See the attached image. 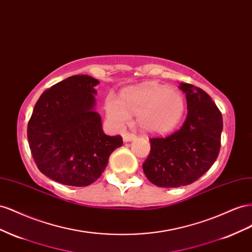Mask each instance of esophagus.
I'll use <instances>...</instances> for the list:
<instances>
[{"label":"esophagus","instance_id":"esophagus-1","mask_svg":"<svg viewBox=\"0 0 252 252\" xmlns=\"http://www.w3.org/2000/svg\"><path fill=\"white\" fill-rule=\"evenodd\" d=\"M122 138H124L125 142H130L136 138V135L132 133H124L122 134Z\"/></svg>","mask_w":252,"mask_h":252}]
</instances>
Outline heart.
I'll return each mask as SVG.
<instances>
[{
  "mask_svg": "<svg viewBox=\"0 0 252 252\" xmlns=\"http://www.w3.org/2000/svg\"><path fill=\"white\" fill-rule=\"evenodd\" d=\"M185 110L182 93L157 83L128 89L121 99L113 94L105 99V111L113 122L126 125L133 113L138 115L140 127L149 133L163 134L174 130L182 121Z\"/></svg>",
  "mask_w": 252,
  "mask_h": 252,
  "instance_id": "1",
  "label": "heart"
}]
</instances>
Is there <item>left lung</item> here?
Wrapping results in <instances>:
<instances>
[{
	"label": "left lung",
	"instance_id": "8db88e82",
	"mask_svg": "<svg viewBox=\"0 0 252 252\" xmlns=\"http://www.w3.org/2000/svg\"><path fill=\"white\" fill-rule=\"evenodd\" d=\"M188 115L183 126L167 137L151 138V152L142 164L149 181L161 188L194 183L211 168L220 153L221 113L205 91L179 84Z\"/></svg>",
	"mask_w": 252,
	"mask_h": 252
}]
</instances>
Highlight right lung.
Returning a JSON list of instances; mask_svg holds the SVG:
<instances>
[{
    "label": "right lung",
    "mask_w": 252,
    "mask_h": 252,
    "mask_svg": "<svg viewBox=\"0 0 252 252\" xmlns=\"http://www.w3.org/2000/svg\"><path fill=\"white\" fill-rule=\"evenodd\" d=\"M97 79L89 75L66 78L45 91L28 122L27 138L38 169L55 182L84 187L96 182L120 135L102 130L95 111Z\"/></svg>",
    "instance_id": "1"
}]
</instances>
